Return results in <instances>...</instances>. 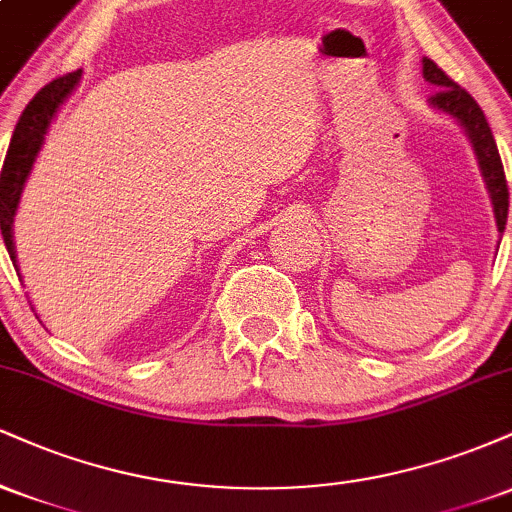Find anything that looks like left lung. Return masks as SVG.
<instances>
[{"label":"left lung","instance_id":"left-lung-1","mask_svg":"<svg viewBox=\"0 0 512 512\" xmlns=\"http://www.w3.org/2000/svg\"><path fill=\"white\" fill-rule=\"evenodd\" d=\"M421 64H424V79L428 84L438 88V91L428 98V105H431L433 110H438V113L452 117V120L464 129L469 144H472L474 156H477L481 170V178H484L486 190H489L496 228L503 236L505 221H508V185H505L503 163L501 156H498V146L496 139H493L489 122H486L484 117V110H481L479 103L474 101L462 86H457L436 62L424 57ZM498 243H501V240H498Z\"/></svg>","mask_w":512,"mask_h":512}]
</instances>
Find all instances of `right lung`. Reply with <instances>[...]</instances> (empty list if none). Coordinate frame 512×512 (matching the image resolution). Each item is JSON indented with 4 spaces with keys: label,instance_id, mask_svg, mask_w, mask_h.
Listing matches in <instances>:
<instances>
[{
    "label": "right lung",
    "instance_id": "add662e5",
    "mask_svg": "<svg viewBox=\"0 0 512 512\" xmlns=\"http://www.w3.org/2000/svg\"><path fill=\"white\" fill-rule=\"evenodd\" d=\"M81 81V69L60 79L50 81L48 86L40 88L33 96V101L26 105L19 122H16L14 134H11L7 158H4L2 175H0V228L7 252L16 264V243H14V216L19 209L21 192L26 187L28 175H31L35 158H38L40 149L45 144V134L55 120L60 108L74 93V88Z\"/></svg>",
    "mask_w": 512,
    "mask_h": 512
}]
</instances>
